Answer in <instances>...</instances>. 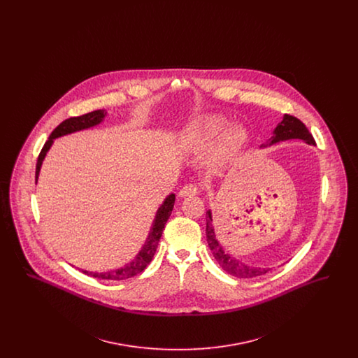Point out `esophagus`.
I'll return each mask as SVG.
<instances>
[{"label": "esophagus", "mask_w": 358, "mask_h": 358, "mask_svg": "<svg viewBox=\"0 0 358 358\" xmlns=\"http://www.w3.org/2000/svg\"><path fill=\"white\" fill-rule=\"evenodd\" d=\"M200 192L199 187L196 184H185L184 187L180 189L178 196L180 197H187V196H196Z\"/></svg>", "instance_id": "1"}]
</instances>
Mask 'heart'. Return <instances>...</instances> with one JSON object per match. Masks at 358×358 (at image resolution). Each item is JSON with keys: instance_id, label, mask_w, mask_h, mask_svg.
Wrapping results in <instances>:
<instances>
[{"instance_id": "1", "label": "heart", "mask_w": 358, "mask_h": 358, "mask_svg": "<svg viewBox=\"0 0 358 358\" xmlns=\"http://www.w3.org/2000/svg\"><path fill=\"white\" fill-rule=\"evenodd\" d=\"M227 126H228V122L222 117L208 115V117L194 120L189 127V134L196 145L204 148L220 136L227 129ZM245 139H247V131L243 127L235 126L228 129L219 138L217 143L212 149V159L217 164L227 162L232 155L238 153V149L243 146Z\"/></svg>"}]
</instances>
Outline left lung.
<instances>
[{
	"label": "left lung",
	"mask_w": 358,
	"mask_h": 358,
	"mask_svg": "<svg viewBox=\"0 0 358 358\" xmlns=\"http://www.w3.org/2000/svg\"><path fill=\"white\" fill-rule=\"evenodd\" d=\"M287 139H302L308 145H315V141L311 136V133L307 130L306 126L303 122L285 114L283 120L276 126V129L273 130V136L270 138V143L273 145L276 142L280 141H287ZM206 240H208V245L212 251V254L215 256L216 262L222 266V270L227 271L234 276L238 278H255L259 275H264L268 273L270 268H259V267H250L244 263H241L238 259L234 257L231 254H228V251H225L222 248V244L219 243L220 240L217 238V234L215 232V224L212 220V213L210 210L206 212Z\"/></svg>",
	"instance_id": "1"
}]
</instances>
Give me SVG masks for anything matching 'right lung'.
Instances as JSON below:
<instances>
[{
	"label": "right lung",
	"instance_id": "add662e5",
	"mask_svg": "<svg viewBox=\"0 0 358 358\" xmlns=\"http://www.w3.org/2000/svg\"><path fill=\"white\" fill-rule=\"evenodd\" d=\"M106 114L107 113L104 110H96V111L88 113V114L80 115V117H72V118H69V120H63L52 131L48 141L45 142V145L43 146L41 152L38 154L37 164H36V181L38 178V173H40L43 159H44L47 152L50 150L55 138L67 136V134H71V133L80 131V130H85V129H88V127L96 126V124H99L104 120ZM174 200H176V196L171 193L165 199L164 204L158 208L155 219H154L153 227L150 229V234H149V236L146 238L143 247L141 248L139 254L134 257L133 262L127 263L126 266L120 267L118 270H114V271L90 273V271L82 270V273H85V275H90V276H94V278H98V279H107V280H123V279H129V278H133V276H136L138 273H142L148 267V264L152 262L154 254L157 251L158 241H159V238L162 236L165 224L168 222L171 210H173Z\"/></svg>",
	"mask_w": 358,
	"mask_h": 358
}]
</instances>
